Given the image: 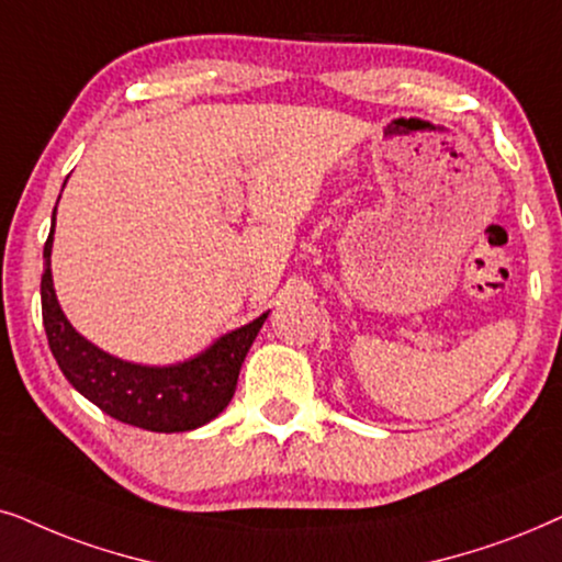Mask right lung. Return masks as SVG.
<instances>
[{
	"instance_id": "1",
	"label": "right lung",
	"mask_w": 562,
	"mask_h": 562,
	"mask_svg": "<svg viewBox=\"0 0 562 562\" xmlns=\"http://www.w3.org/2000/svg\"><path fill=\"white\" fill-rule=\"evenodd\" d=\"M56 221V211H54ZM54 228L43 246L41 305L48 347L66 380L117 422L146 431H192L213 422L236 393L238 372L267 313L223 334L211 347L177 364H138L94 347L64 316L50 274Z\"/></svg>"
}]
</instances>
